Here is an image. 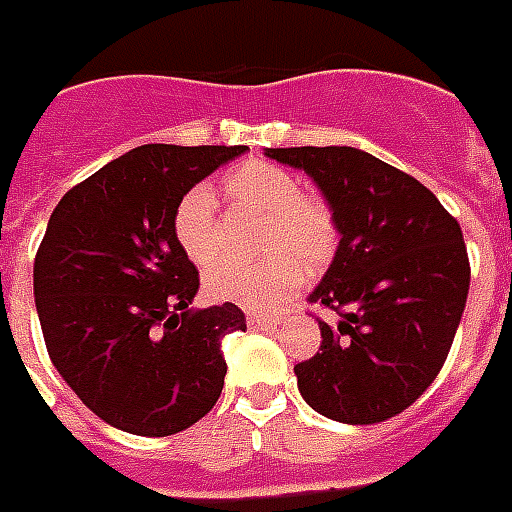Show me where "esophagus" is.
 <instances>
[{"mask_svg": "<svg viewBox=\"0 0 512 512\" xmlns=\"http://www.w3.org/2000/svg\"><path fill=\"white\" fill-rule=\"evenodd\" d=\"M272 324H275V318H272V315L248 313V326H251V329H270Z\"/></svg>", "mask_w": 512, "mask_h": 512, "instance_id": "1", "label": "esophagus"}]
</instances>
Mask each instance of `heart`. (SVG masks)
I'll return each mask as SVG.
<instances>
[{
  "label": "heart",
  "mask_w": 512,
  "mask_h": 512,
  "mask_svg": "<svg viewBox=\"0 0 512 512\" xmlns=\"http://www.w3.org/2000/svg\"><path fill=\"white\" fill-rule=\"evenodd\" d=\"M224 194L234 205L264 215L261 251L272 253L251 264L232 259L210 264L205 272V294L210 299L245 310H272L302 286V263L318 270L332 261L340 240L337 221L324 199L302 194L297 175L270 161H245L226 172ZM172 232L194 264L213 259L221 240L210 188L194 186L180 197Z\"/></svg>",
  "instance_id": "b5f03b06"
}]
</instances>
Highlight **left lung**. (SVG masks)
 <instances>
[{"label": "left lung", "mask_w": 512, "mask_h": 512, "mask_svg": "<svg viewBox=\"0 0 512 512\" xmlns=\"http://www.w3.org/2000/svg\"><path fill=\"white\" fill-rule=\"evenodd\" d=\"M264 153L313 178L340 232L329 270L307 297L340 321H318L321 353L294 367L299 394L340 424L397 416L443 370L467 305L459 221L424 183L359 148Z\"/></svg>", "instance_id": "8db88e82"}]
</instances>
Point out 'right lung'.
Masks as SVG:
<instances>
[{"mask_svg": "<svg viewBox=\"0 0 512 512\" xmlns=\"http://www.w3.org/2000/svg\"><path fill=\"white\" fill-rule=\"evenodd\" d=\"M248 145H140L69 188L34 259L42 337L80 402L115 429L167 437L221 397L237 305L188 307L199 272L172 232L180 197Z\"/></svg>", "mask_w": 512, "mask_h": 512, "instance_id": "obj_1", "label": "right lung"}]
</instances>
